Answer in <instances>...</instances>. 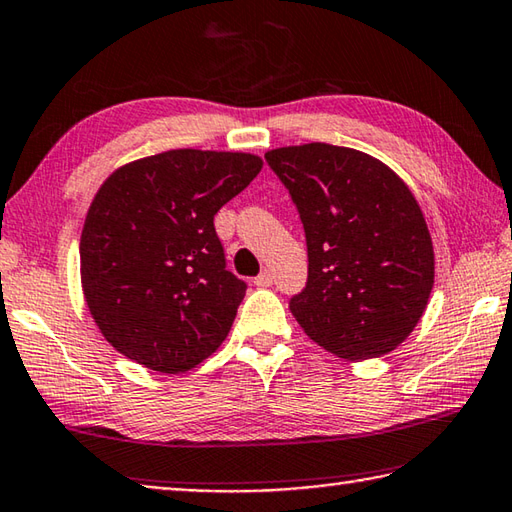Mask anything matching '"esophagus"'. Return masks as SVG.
Returning a JSON list of instances; mask_svg holds the SVG:
<instances>
[{
  "label": "esophagus",
  "instance_id": "1",
  "mask_svg": "<svg viewBox=\"0 0 512 512\" xmlns=\"http://www.w3.org/2000/svg\"><path fill=\"white\" fill-rule=\"evenodd\" d=\"M255 284H257L259 288L273 286V275H270V270H262V273H259V275L255 277Z\"/></svg>",
  "mask_w": 512,
  "mask_h": 512
}]
</instances>
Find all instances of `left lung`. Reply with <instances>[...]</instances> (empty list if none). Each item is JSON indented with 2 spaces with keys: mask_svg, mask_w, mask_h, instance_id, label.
Returning a JSON list of instances; mask_svg holds the SVG:
<instances>
[{
  "mask_svg": "<svg viewBox=\"0 0 512 512\" xmlns=\"http://www.w3.org/2000/svg\"><path fill=\"white\" fill-rule=\"evenodd\" d=\"M297 206L308 279L290 313L342 359L382 357L413 333L435 282L422 208L379 159L333 144L266 153Z\"/></svg>",
  "mask_w": 512,
  "mask_h": 512,
  "instance_id": "left-lung-1",
  "label": "left lung"
}]
</instances>
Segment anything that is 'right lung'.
I'll use <instances>...</instances> for the list:
<instances>
[{"label":"right lung","instance_id":"right-lung-1","mask_svg":"<svg viewBox=\"0 0 512 512\" xmlns=\"http://www.w3.org/2000/svg\"><path fill=\"white\" fill-rule=\"evenodd\" d=\"M259 170L262 159L250 153L179 148L106 179L79 257L88 310L110 346L168 375L222 346L246 282L226 268L213 219Z\"/></svg>","mask_w":512,"mask_h":512}]
</instances>
